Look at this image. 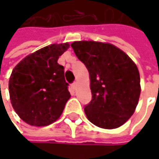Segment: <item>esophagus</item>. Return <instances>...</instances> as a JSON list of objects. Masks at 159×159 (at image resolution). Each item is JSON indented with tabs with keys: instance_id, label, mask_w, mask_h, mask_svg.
I'll return each mask as SVG.
<instances>
[{
	"instance_id": "1",
	"label": "esophagus",
	"mask_w": 159,
	"mask_h": 159,
	"mask_svg": "<svg viewBox=\"0 0 159 159\" xmlns=\"http://www.w3.org/2000/svg\"><path fill=\"white\" fill-rule=\"evenodd\" d=\"M71 86H72V88H73V89H75V86H76V83H75V82H74V83L71 84Z\"/></svg>"
}]
</instances>
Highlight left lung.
Returning <instances> with one entry per match:
<instances>
[{"instance_id": "left-lung-1", "label": "left lung", "mask_w": 159, "mask_h": 159, "mask_svg": "<svg viewBox=\"0 0 159 159\" xmlns=\"http://www.w3.org/2000/svg\"><path fill=\"white\" fill-rule=\"evenodd\" d=\"M72 48L90 76L91 101L84 106L96 126L115 129L134 114L141 86L135 63L117 47L96 41H75Z\"/></svg>"}]
</instances>
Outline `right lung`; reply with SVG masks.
Wrapping results in <instances>:
<instances>
[{
    "label": "right lung",
    "mask_w": 159,
    "mask_h": 159,
    "mask_svg": "<svg viewBox=\"0 0 159 159\" xmlns=\"http://www.w3.org/2000/svg\"><path fill=\"white\" fill-rule=\"evenodd\" d=\"M68 43L52 44L26 56L9 80L11 103L18 116L33 126H47L62 113L71 95L59 57Z\"/></svg>",
    "instance_id": "obj_1"
}]
</instances>
